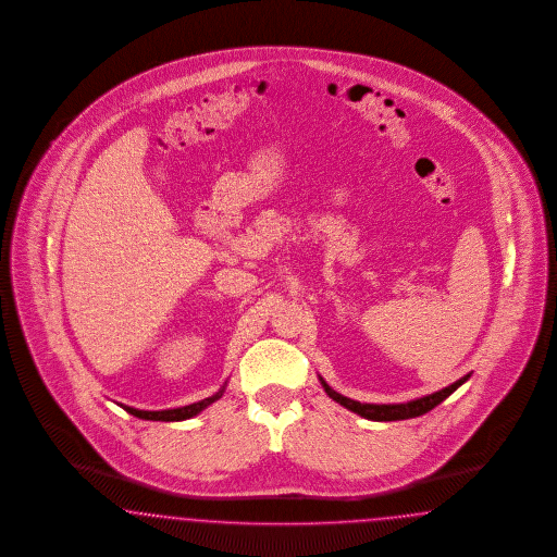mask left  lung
Wrapping results in <instances>:
<instances>
[{
    "mask_svg": "<svg viewBox=\"0 0 557 557\" xmlns=\"http://www.w3.org/2000/svg\"><path fill=\"white\" fill-rule=\"evenodd\" d=\"M470 379V373L465 377L454 381L451 385H447L440 392H433L429 396L423 398H414V400L401 401V404H367V401L352 400V398H346L342 394H337L332 385H327V381L319 375V383L323 385L325 394L337 401L339 406L348 408L350 412H355L362 419H369V421H377V423H387V421H406V419H414V417H421L424 412L433 410L437 404L451 396L462 383H467Z\"/></svg>",
    "mask_w": 557,
    "mask_h": 557,
    "instance_id": "1",
    "label": "left lung"
}]
</instances>
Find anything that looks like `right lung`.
Returning a JSON list of instances; mask_svg holds the SVG:
<instances>
[{
	"label": "right lung",
	"instance_id": "right-lung-1",
	"mask_svg": "<svg viewBox=\"0 0 557 557\" xmlns=\"http://www.w3.org/2000/svg\"><path fill=\"white\" fill-rule=\"evenodd\" d=\"M225 385H227V381L223 383L222 387L213 394V396H209V398H205V400L193 401V404H188V406H178V408H165V410H140V408H133V406H126V404H117L120 408H124L128 414H133L136 419H143V421H161V423H180V421H188V419H193V417H197L200 414L205 408H209L213 401L220 400L223 396V392H225Z\"/></svg>",
	"mask_w": 557,
	"mask_h": 557
}]
</instances>
